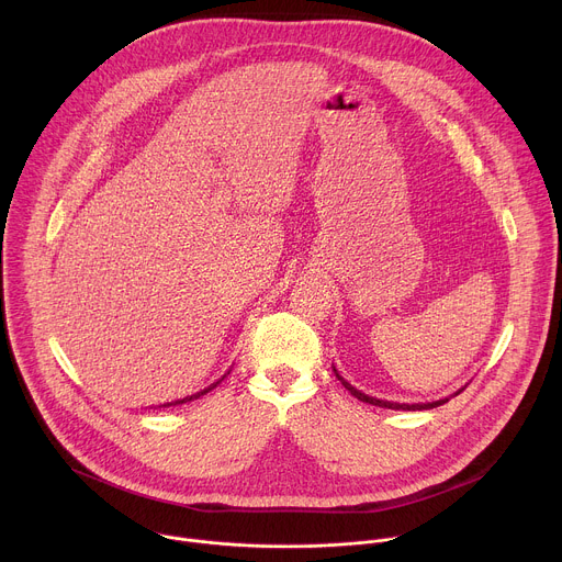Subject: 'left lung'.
Wrapping results in <instances>:
<instances>
[{
	"label": "left lung",
	"mask_w": 562,
	"mask_h": 562,
	"mask_svg": "<svg viewBox=\"0 0 562 562\" xmlns=\"http://www.w3.org/2000/svg\"><path fill=\"white\" fill-rule=\"evenodd\" d=\"M334 373H336V378L345 384V389L351 393V395H356L358 400H362V403H369V405H375V407H384V409H403V412H423V409H434V407H440V405H445L449 397H445V400H436V403H423V405H400V403H389V400H378V397H371V395H367V393H362V391H358L356 386H351L336 369H334ZM462 391V389H460ZM458 391V393H460ZM456 393V395H458Z\"/></svg>",
	"instance_id": "obj_1"
}]
</instances>
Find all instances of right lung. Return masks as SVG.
Returning a JSON list of instances; mask_svg holds the SVG:
<instances>
[{"instance_id":"add662e5","label":"right lung","mask_w":562,"mask_h":562,"mask_svg":"<svg viewBox=\"0 0 562 562\" xmlns=\"http://www.w3.org/2000/svg\"><path fill=\"white\" fill-rule=\"evenodd\" d=\"M222 380H224V375H222ZM222 380H217L215 384H211V386H206L204 391H200V393H193V395H189V397H184V400H176V403H167V405H162V407H171V405H182V403H189V400H195V397H200V395H204V393H209L211 389H215Z\"/></svg>"}]
</instances>
